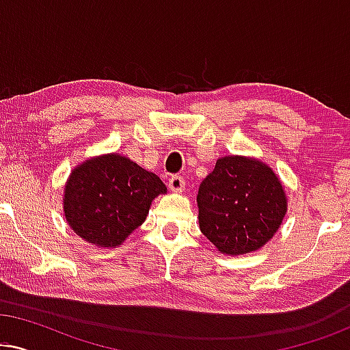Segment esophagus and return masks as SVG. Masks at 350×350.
Listing matches in <instances>:
<instances>
[{
	"label": "esophagus",
	"mask_w": 350,
	"mask_h": 350,
	"mask_svg": "<svg viewBox=\"0 0 350 350\" xmlns=\"http://www.w3.org/2000/svg\"><path fill=\"white\" fill-rule=\"evenodd\" d=\"M169 188L172 193H183L185 191V180L181 176H172L169 180Z\"/></svg>",
	"instance_id": "1"
}]
</instances>
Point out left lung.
Masks as SVG:
<instances>
[{
	"label": "left lung",
	"mask_w": 350,
	"mask_h": 350,
	"mask_svg": "<svg viewBox=\"0 0 350 350\" xmlns=\"http://www.w3.org/2000/svg\"><path fill=\"white\" fill-rule=\"evenodd\" d=\"M200 232L226 256L260 250L284 221L288 199L274 170L261 159L219 157L198 193Z\"/></svg>",
	"instance_id": "obj_1"
}]
</instances>
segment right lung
Returning a JSON list of instances; mask_svg holds the SVG:
<instances>
[{
    "instance_id": "add662e5",
    "label": "right lung",
    "mask_w": 350,
    "mask_h": 350,
    "mask_svg": "<svg viewBox=\"0 0 350 350\" xmlns=\"http://www.w3.org/2000/svg\"><path fill=\"white\" fill-rule=\"evenodd\" d=\"M159 194H167L159 176L126 156L108 152L71 170L64 188V215L83 241L116 248L145 223Z\"/></svg>"
}]
</instances>
